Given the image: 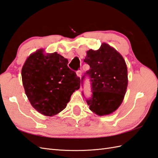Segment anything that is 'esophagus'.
Listing matches in <instances>:
<instances>
[{"label": "esophagus", "mask_w": 158, "mask_h": 158, "mask_svg": "<svg viewBox=\"0 0 158 158\" xmlns=\"http://www.w3.org/2000/svg\"><path fill=\"white\" fill-rule=\"evenodd\" d=\"M76 73H77V77H81V75H82V72L81 70H78L76 72Z\"/></svg>", "instance_id": "34e87169"}]
</instances>
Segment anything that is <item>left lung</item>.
I'll return each instance as SVG.
<instances>
[{
    "instance_id": "8db88e82",
    "label": "left lung",
    "mask_w": 158,
    "mask_h": 158,
    "mask_svg": "<svg viewBox=\"0 0 158 158\" xmlns=\"http://www.w3.org/2000/svg\"><path fill=\"white\" fill-rule=\"evenodd\" d=\"M84 61L90 66L81 78V83L85 76L90 78L93 94L86 99L90 110L100 116L112 114L122 103L127 90L124 59L114 48L102 43L98 50H89Z\"/></svg>"
}]
</instances>
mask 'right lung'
<instances>
[{
    "mask_svg": "<svg viewBox=\"0 0 158 158\" xmlns=\"http://www.w3.org/2000/svg\"><path fill=\"white\" fill-rule=\"evenodd\" d=\"M57 52L39 49L27 58L21 71L25 94L36 110L46 116L58 114L80 87L81 80Z\"/></svg>",
    "mask_w": 158,
    "mask_h": 158,
    "instance_id": "obj_1",
    "label": "right lung"
}]
</instances>
